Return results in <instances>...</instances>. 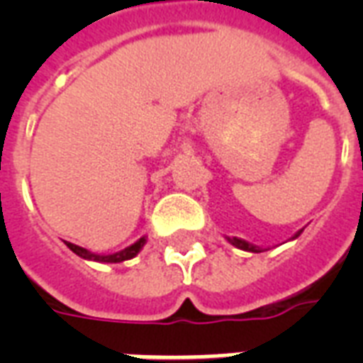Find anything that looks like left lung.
<instances>
[{"label": "left lung", "mask_w": 363, "mask_h": 363, "mask_svg": "<svg viewBox=\"0 0 363 363\" xmlns=\"http://www.w3.org/2000/svg\"><path fill=\"white\" fill-rule=\"evenodd\" d=\"M299 233H301V232L296 233L294 238H298ZM230 242H232V245H235V247H238V248H242V250H248V252H262V250H259L258 247H254V245H250V242H247V241H242V239L233 238V239H230Z\"/></svg>", "instance_id": "1"}]
</instances>
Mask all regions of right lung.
<instances>
[{
	"label": "right lung",
	"instance_id": "obj_1",
	"mask_svg": "<svg viewBox=\"0 0 363 363\" xmlns=\"http://www.w3.org/2000/svg\"><path fill=\"white\" fill-rule=\"evenodd\" d=\"M145 242H147V238H141L137 242H133L131 247L124 248V250H121V252H116V254H109V256H99V254L88 252L86 248L77 247V245H73V242L65 241V245H67V247H69L71 250L77 254V256H81V258H84V259L105 262V264H118V262H124V259H130V258H133V256H137V252H139V250L145 247Z\"/></svg>",
	"mask_w": 363,
	"mask_h": 363
}]
</instances>
